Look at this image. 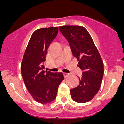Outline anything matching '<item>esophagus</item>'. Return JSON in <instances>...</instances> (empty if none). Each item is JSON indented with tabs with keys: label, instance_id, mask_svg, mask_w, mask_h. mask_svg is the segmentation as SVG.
Here are the masks:
<instances>
[{
	"label": "esophagus",
	"instance_id": "34e87169",
	"mask_svg": "<svg viewBox=\"0 0 124 124\" xmlns=\"http://www.w3.org/2000/svg\"><path fill=\"white\" fill-rule=\"evenodd\" d=\"M63 75H64V78H67L68 76H70V74H68V73H63Z\"/></svg>",
	"mask_w": 124,
	"mask_h": 124
}]
</instances>
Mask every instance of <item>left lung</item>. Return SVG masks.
<instances>
[{
	"label": "left lung",
	"mask_w": 124,
	"mask_h": 124,
	"mask_svg": "<svg viewBox=\"0 0 124 124\" xmlns=\"http://www.w3.org/2000/svg\"><path fill=\"white\" fill-rule=\"evenodd\" d=\"M68 41L73 56L79 61L82 77L79 85L71 89L72 99L76 102L91 100L99 91L104 74V64L99 51L87 30L81 26L65 25L59 27Z\"/></svg>",
	"instance_id": "8db88e82"
}]
</instances>
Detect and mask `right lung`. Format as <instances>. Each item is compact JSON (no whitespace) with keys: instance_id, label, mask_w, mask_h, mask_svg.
Listing matches in <instances>:
<instances>
[{"instance_id":"add662e5","label":"right lung","mask_w":124,"mask_h":124,"mask_svg":"<svg viewBox=\"0 0 124 124\" xmlns=\"http://www.w3.org/2000/svg\"><path fill=\"white\" fill-rule=\"evenodd\" d=\"M58 32V27L35 30L22 61V75L26 87L33 98L41 104L50 103L55 99L59 85L64 79L62 73L43 71L47 50Z\"/></svg>"}]
</instances>
